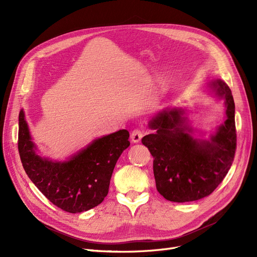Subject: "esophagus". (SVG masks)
Masks as SVG:
<instances>
[{"instance_id": "obj_1", "label": "esophagus", "mask_w": 257, "mask_h": 257, "mask_svg": "<svg viewBox=\"0 0 257 257\" xmlns=\"http://www.w3.org/2000/svg\"><path fill=\"white\" fill-rule=\"evenodd\" d=\"M144 133H145V131L143 128H135V130L132 131V133H131L132 142H133V143L141 142L143 136H144Z\"/></svg>"}]
</instances>
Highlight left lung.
I'll return each mask as SVG.
<instances>
[{
  "label": "left lung",
  "instance_id": "obj_1",
  "mask_svg": "<svg viewBox=\"0 0 257 257\" xmlns=\"http://www.w3.org/2000/svg\"><path fill=\"white\" fill-rule=\"evenodd\" d=\"M211 87L226 105V120L211 142L193 138L182 111L177 109L154 116L149 126L157 133L142 139L153 157L157 189L167 200L185 203L209 196L234 162L237 148L234 97L221 79L213 81Z\"/></svg>",
  "mask_w": 257,
  "mask_h": 257
}]
</instances>
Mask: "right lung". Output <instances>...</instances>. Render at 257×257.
Segmentation results:
<instances>
[{"mask_svg": "<svg viewBox=\"0 0 257 257\" xmlns=\"http://www.w3.org/2000/svg\"><path fill=\"white\" fill-rule=\"evenodd\" d=\"M128 137V131L121 130L96 139L67 162H51L35 153L25 113H19L18 151L25 172L46 198L69 213L87 211L104 200Z\"/></svg>", "mask_w": 257, "mask_h": 257, "instance_id": "right-lung-1", "label": "right lung"}]
</instances>
